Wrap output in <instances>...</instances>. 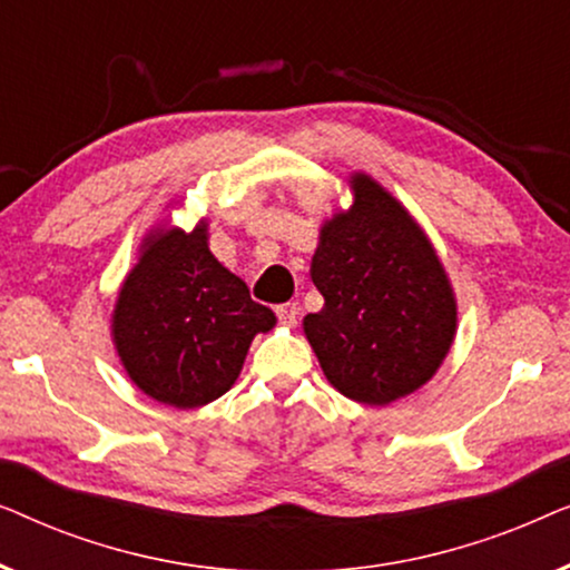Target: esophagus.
I'll return each mask as SVG.
<instances>
[{
    "label": "esophagus",
    "instance_id": "esophagus-1",
    "mask_svg": "<svg viewBox=\"0 0 570 570\" xmlns=\"http://www.w3.org/2000/svg\"><path fill=\"white\" fill-rule=\"evenodd\" d=\"M275 314H277V318H279V324L293 326L295 322H298L301 306H298V303H279V306L275 308Z\"/></svg>",
    "mask_w": 570,
    "mask_h": 570
}]
</instances>
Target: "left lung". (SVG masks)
<instances>
[{"mask_svg":"<svg viewBox=\"0 0 570 570\" xmlns=\"http://www.w3.org/2000/svg\"><path fill=\"white\" fill-rule=\"evenodd\" d=\"M353 205L318 230L311 279L324 308L303 318L330 384L371 407L417 392L456 337V295L431 238L376 178H347Z\"/></svg>","mask_w":570,"mask_h":570,"instance_id":"1","label":"left lung"}]
</instances>
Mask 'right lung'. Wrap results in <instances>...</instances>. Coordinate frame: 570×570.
I'll list each match as a JSON object with an SVG mask.
<instances>
[{
  "label": "right lung",
  "instance_id": "obj_1",
  "mask_svg": "<svg viewBox=\"0 0 570 570\" xmlns=\"http://www.w3.org/2000/svg\"><path fill=\"white\" fill-rule=\"evenodd\" d=\"M275 324L244 279L215 259L199 220L189 233L158 225L142 238L116 295L111 340L139 392L194 410L236 384L252 340Z\"/></svg>",
  "mask_w": 570,
  "mask_h": 570
}]
</instances>
